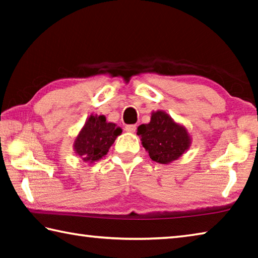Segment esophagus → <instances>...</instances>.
<instances>
[{
  "label": "esophagus",
  "mask_w": 258,
  "mask_h": 258,
  "mask_svg": "<svg viewBox=\"0 0 258 258\" xmlns=\"http://www.w3.org/2000/svg\"><path fill=\"white\" fill-rule=\"evenodd\" d=\"M135 130H137V125H126L125 131L128 133H134Z\"/></svg>",
  "instance_id": "34e87169"
}]
</instances>
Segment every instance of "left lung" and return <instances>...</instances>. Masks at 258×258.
<instances>
[{
    "label": "left lung",
    "mask_w": 258,
    "mask_h": 258,
    "mask_svg": "<svg viewBox=\"0 0 258 258\" xmlns=\"http://www.w3.org/2000/svg\"><path fill=\"white\" fill-rule=\"evenodd\" d=\"M137 134L150 158L165 165L185 154L192 142L185 126L163 110L152 111L149 123L140 125Z\"/></svg>",
    "instance_id": "left-lung-1"
}]
</instances>
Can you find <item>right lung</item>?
Returning <instances> with one entry per match:
<instances>
[{
  "instance_id": "obj_1",
  "label": "right lung",
  "mask_w": 258,
  "mask_h": 258,
  "mask_svg": "<svg viewBox=\"0 0 258 258\" xmlns=\"http://www.w3.org/2000/svg\"><path fill=\"white\" fill-rule=\"evenodd\" d=\"M121 128L107 121L103 115H90L74 141L76 156L87 164L102 159L108 154L116 138L121 134Z\"/></svg>"
}]
</instances>
